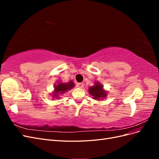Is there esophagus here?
<instances>
[{
    "mask_svg": "<svg viewBox=\"0 0 159 159\" xmlns=\"http://www.w3.org/2000/svg\"><path fill=\"white\" fill-rule=\"evenodd\" d=\"M77 88H82L84 87V84L82 83H78L76 84Z\"/></svg>",
    "mask_w": 159,
    "mask_h": 159,
    "instance_id": "1",
    "label": "esophagus"
}]
</instances>
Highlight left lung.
<instances>
[{"mask_svg": "<svg viewBox=\"0 0 159 159\" xmlns=\"http://www.w3.org/2000/svg\"><path fill=\"white\" fill-rule=\"evenodd\" d=\"M89 92L91 95L93 96L94 99L98 100L103 99L107 95V93L103 89V86L98 82L95 83V85L91 86L89 89Z\"/></svg>", "mask_w": 159, "mask_h": 159, "instance_id": "1", "label": "left lung"}]
</instances>
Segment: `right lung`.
<instances>
[{"label": "right lung", "instance_id": "right-lung-1", "mask_svg": "<svg viewBox=\"0 0 159 159\" xmlns=\"http://www.w3.org/2000/svg\"><path fill=\"white\" fill-rule=\"evenodd\" d=\"M74 87V84L72 81H70L68 83H60L55 85V92L53 94V97L57 98L58 94H64L68 90H70Z\"/></svg>", "mask_w": 159, "mask_h": 159}]
</instances>
